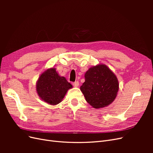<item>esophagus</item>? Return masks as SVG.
Returning a JSON list of instances; mask_svg holds the SVG:
<instances>
[{
	"mask_svg": "<svg viewBox=\"0 0 153 153\" xmlns=\"http://www.w3.org/2000/svg\"><path fill=\"white\" fill-rule=\"evenodd\" d=\"M73 85L74 87H78V85H79V82H78V81L73 82Z\"/></svg>",
	"mask_w": 153,
	"mask_h": 153,
	"instance_id": "34e87169",
	"label": "esophagus"
}]
</instances>
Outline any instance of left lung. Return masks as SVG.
I'll list each match as a JSON object with an SVG mask.
<instances>
[{"label": "left lung", "mask_w": 153, "mask_h": 153, "mask_svg": "<svg viewBox=\"0 0 153 153\" xmlns=\"http://www.w3.org/2000/svg\"><path fill=\"white\" fill-rule=\"evenodd\" d=\"M80 87L88 103L94 108L107 106L115 100L119 88L116 75L104 64L91 67L85 73Z\"/></svg>", "instance_id": "obj_1"}]
</instances>
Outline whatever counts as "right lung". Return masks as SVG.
Segmentation results:
<instances>
[{
	"label": "right lung",
	"mask_w": 153,
	"mask_h": 153,
	"mask_svg": "<svg viewBox=\"0 0 153 153\" xmlns=\"http://www.w3.org/2000/svg\"><path fill=\"white\" fill-rule=\"evenodd\" d=\"M73 87L65 77L61 76L54 67L41 74L36 82V92L39 98L51 105L61 103L69 89Z\"/></svg>",
	"instance_id": "obj_1"
}]
</instances>
